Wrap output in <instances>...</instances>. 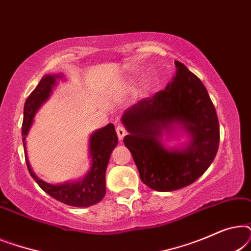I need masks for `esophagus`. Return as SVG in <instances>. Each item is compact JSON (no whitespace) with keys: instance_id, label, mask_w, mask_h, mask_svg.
Listing matches in <instances>:
<instances>
[{"instance_id":"obj_1","label":"esophagus","mask_w":251,"mask_h":251,"mask_svg":"<svg viewBox=\"0 0 251 251\" xmlns=\"http://www.w3.org/2000/svg\"><path fill=\"white\" fill-rule=\"evenodd\" d=\"M116 133H118L119 139L123 140V138H125V136H126V133L125 126H116Z\"/></svg>"}]
</instances>
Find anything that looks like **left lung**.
<instances>
[{
  "label": "left lung",
  "mask_w": 251,
  "mask_h": 251,
  "mask_svg": "<svg viewBox=\"0 0 251 251\" xmlns=\"http://www.w3.org/2000/svg\"><path fill=\"white\" fill-rule=\"evenodd\" d=\"M164 90L123 113L128 135L123 143L132 154L140 179L157 192L191 185L214 161L219 145L215 106L200 78L179 61ZM186 134L184 146L168 148L162 137Z\"/></svg>",
  "instance_id": "obj_1"
}]
</instances>
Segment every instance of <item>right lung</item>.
I'll use <instances>...</instances> for the list:
<instances>
[{"label":"right lung","mask_w":251,"mask_h":251,"mask_svg":"<svg viewBox=\"0 0 251 251\" xmlns=\"http://www.w3.org/2000/svg\"><path fill=\"white\" fill-rule=\"evenodd\" d=\"M63 78H65L64 74L44 75L25 101L22 132L24 151H25V159L30 176L46 193L65 204L85 208L100 202L106 194V168H107L113 150L118 145V135H116L113 123H108L104 128L96 130L90 135V138H89L90 169L81 179L70 180L61 184L47 183L34 174L29 164L28 156H27L26 138L33 126L34 116L41 106L52 95L53 88L57 85V81L63 80Z\"/></svg>","instance_id":"add662e5"}]
</instances>
